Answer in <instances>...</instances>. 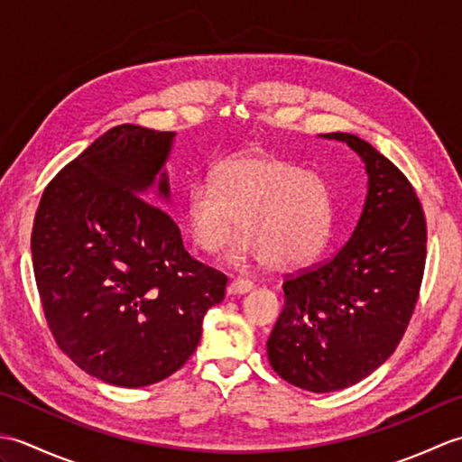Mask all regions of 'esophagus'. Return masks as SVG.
<instances>
[{
  "instance_id": "1",
  "label": "esophagus",
  "mask_w": 462,
  "mask_h": 462,
  "mask_svg": "<svg viewBox=\"0 0 462 462\" xmlns=\"http://www.w3.org/2000/svg\"><path fill=\"white\" fill-rule=\"evenodd\" d=\"M250 290H254V283L250 280L236 278L228 283V293H248Z\"/></svg>"
}]
</instances>
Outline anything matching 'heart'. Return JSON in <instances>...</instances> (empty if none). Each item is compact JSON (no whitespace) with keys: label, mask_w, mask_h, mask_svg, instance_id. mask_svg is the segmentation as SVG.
<instances>
[{"label":"heart","mask_w":462,"mask_h":462,"mask_svg":"<svg viewBox=\"0 0 462 462\" xmlns=\"http://www.w3.org/2000/svg\"><path fill=\"white\" fill-rule=\"evenodd\" d=\"M184 214L194 244L206 254L228 246L238 220L240 256L288 270L323 246L331 202L316 174L278 154L244 152L216 164L212 184L190 186Z\"/></svg>","instance_id":"obj_1"}]
</instances>
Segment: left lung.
Masks as SVG:
<instances>
[{"label":"left lung","mask_w":462,"mask_h":462,"mask_svg":"<svg viewBox=\"0 0 462 462\" xmlns=\"http://www.w3.org/2000/svg\"><path fill=\"white\" fill-rule=\"evenodd\" d=\"M369 174L361 218L331 258L283 280V310L268 339L272 369L311 393L356 385L383 365L413 316L427 260V220L407 176L356 134Z\"/></svg>","instance_id":"1"}]
</instances>
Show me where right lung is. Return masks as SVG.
Returning a JSON list of instances; mask_svg holds the SVG:
<instances>
[{"label": "right lung", "mask_w": 462, "mask_h": 462, "mask_svg": "<svg viewBox=\"0 0 462 462\" xmlns=\"http://www.w3.org/2000/svg\"><path fill=\"white\" fill-rule=\"evenodd\" d=\"M172 133L119 125L63 166L39 202L33 273L65 356L119 387L152 385L196 351L222 272L194 260L151 192ZM159 194L169 199L161 174Z\"/></svg>", "instance_id": "right-lung-1"}]
</instances>
